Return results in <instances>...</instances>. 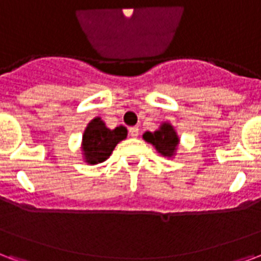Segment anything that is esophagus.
<instances>
[{"mask_svg":"<svg viewBox=\"0 0 261 261\" xmlns=\"http://www.w3.org/2000/svg\"><path fill=\"white\" fill-rule=\"evenodd\" d=\"M129 135H130L132 138H138V136H139V128H138V126H130V128H129Z\"/></svg>","mask_w":261,"mask_h":261,"instance_id":"34e87169","label":"esophagus"}]
</instances>
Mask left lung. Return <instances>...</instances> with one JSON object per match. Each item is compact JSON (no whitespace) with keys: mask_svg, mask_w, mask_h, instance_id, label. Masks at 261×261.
Instances as JSON below:
<instances>
[{"mask_svg":"<svg viewBox=\"0 0 261 261\" xmlns=\"http://www.w3.org/2000/svg\"><path fill=\"white\" fill-rule=\"evenodd\" d=\"M144 140L151 143L155 147L156 151L165 156H172L179 144V139L176 135L175 129L169 123H164L155 132H146L143 135Z\"/></svg>","mask_w":261,"mask_h":261,"instance_id":"1","label":"left lung"}]
</instances>
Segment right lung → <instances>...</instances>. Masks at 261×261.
Wrapping results in <instances>:
<instances>
[{
	"label": "right lung",
	"mask_w": 261,
	"mask_h": 261,
	"mask_svg": "<svg viewBox=\"0 0 261 261\" xmlns=\"http://www.w3.org/2000/svg\"><path fill=\"white\" fill-rule=\"evenodd\" d=\"M126 133L128 130L125 126H117L111 130L100 118L91 121L82 136V150L86 162L100 164L107 160L115 146L126 138Z\"/></svg>",
	"instance_id": "right-lung-1"
}]
</instances>
